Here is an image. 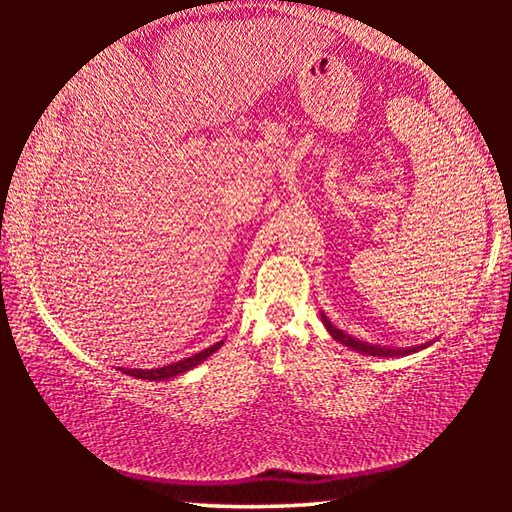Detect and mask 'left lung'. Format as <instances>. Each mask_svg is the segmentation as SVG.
Here are the masks:
<instances>
[{
    "instance_id": "1",
    "label": "left lung",
    "mask_w": 512,
    "mask_h": 512,
    "mask_svg": "<svg viewBox=\"0 0 512 512\" xmlns=\"http://www.w3.org/2000/svg\"><path fill=\"white\" fill-rule=\"evenodd\" d=\"M320 320H323V325H325V329L329 332V336H332V339H336V341L343 343V345H348V348L354 350V352L368 354V357H406V354L420 352V350H424V348H429V345L433 343V341L420 343V345H415V348H388V345H375V343L354 339V336L345 334L343 329L332 325V320H329V318L323 314V311H320Z\"/></svg>"
}]
</instances>
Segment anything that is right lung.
Returning a JSON list of instances; mask_svg holds the SVG:
<instances>
[{
	"instance_id": "add662e5",
	"label": "right lung",
	"mask_w": 512,
	"mask_h": 512,
	"mask_svg": "<svg viewBox=\"0 0 512 512\" xmlns=\"http://www.w3.org/2000/svg\"><path fill=\"white\" fill-rule=\"evenodd\" d=\"M223 345V341L210 345V348H205L201 352H196L194 357H187V359H180V361H173L169 366H162V368H119L124 375H131L135 379H149V381H164V379H173L178 375H183V372L196 368L198 363H203L207 357H212V354L219 350Z\"/></svg>"
}]
</instances>
